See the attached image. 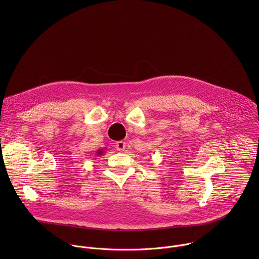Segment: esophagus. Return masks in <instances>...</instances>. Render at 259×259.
<instances>
[{"label":"esophagus","mask_w":259,"mask_h":259,"mask_svg":"<svg viewBox=\"0 0 259 259\" xmlns=\"http://www.w3.org/2000/svg\"><path fill=\"white\" fill-rule=\"evenodd\" d=\"M116 149L119 152H123L126 149V142L125 141H118L116 142Z\"/></svg>","instance_id":"obj_1"}]
</instances>
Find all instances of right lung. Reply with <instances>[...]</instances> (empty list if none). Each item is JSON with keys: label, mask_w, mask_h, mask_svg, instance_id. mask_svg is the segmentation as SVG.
I'll use <instances>...</instances> for the list:
<instances>
[{"label": "right lung", "mask_w": 259, "mask_h": 259, "mask_svg": "<svg viewBox=\"0 0 259 259\" xmlns=\"http://www.w3.org/2000/svg\"><path fill=\"white\" fill-rule=\"evenodd\" d=\"M103 153H104L103 150H98V151L96 152V155H97V156H101V155H103Z\"/></svg>", "instance_id": "1"}]
</instances>
